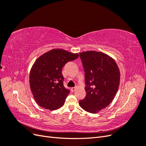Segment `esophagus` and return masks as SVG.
Wrapping results in <instances>:
<instances>
[{
  "instance_id": "34e87169",
  "label": "esophagus",
  "mask_w": 146,
  "mask_h": 146,
  "mask_svg": "<svg viewBox=\"0 0 146 146\" xmlns=\"http://www.w3.org/2000/svg\"><path fill=\"white\" fill-rule=\"evenodd\" d=\"M71 91H72V92H74V91H76V87H72V88H71Z\"/></svg>"
}]
</instances>
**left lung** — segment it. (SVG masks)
Listing matches in <instances>:
<instances>
[{
    "instance_id": "obj_1",
    "label": "left lung",
    "mask_w": 146,
    "mask_h": 146,
    "mask_svg": "<svg viewBox=\"0 0 146 146\" xmlns=\"http://www.w3.org/2000/svg\"><path fill=\"white\" fill-rule=\"evenodd\" d=\"M85 71V99L79 105L85 111L97 113L108 106L115 97L120 83V72L111 57L103 52L80 53Z\"/></svg>"
}]
</instances>
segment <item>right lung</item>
Masks as SVG:
<instances>
[{"label": "right lung", "mask_w": 146, "mask_h": 146, "mask_svg": "<svg viewBox=\"0 0 146 146\" xmlns=\"http://www.w3.org/2000/svg\"><path fill=\"white\" fill-rule=\"evenodd\" d=\"M78 54L53 49L36 60L30 74V86L33 98L41 107L55 110L62 107L70 91L63 85L62 68Z\"/></svg>", "instance_id": "1"}]
</instances>
